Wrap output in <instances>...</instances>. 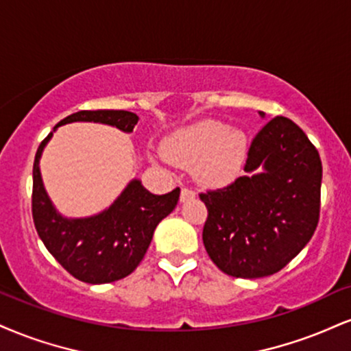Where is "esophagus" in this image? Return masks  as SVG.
Segmentation results:
<instances>
[{"mask_svg": "<svg viewBox=\"0 0 351 351\" xmlns=\"http://www.w3.org/2000/svg\"><path fill=\"white\" fill-rule=\"evenodd\" d=\"M196 196V193L193 191V189H189V188H181V194H180V199L181 201H189V199H193V197Z\"/></svg>", "mask_w": 351, "mask_h": 351, "instance_id": "1", "label": "esophagus"}]
</instances>
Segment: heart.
<instances>
[{
	"mask_svg": "<svg viewBox=\"0 0 351 351\" xmlns=\"http://www.w3.org/2000/svg\"><path fill=\"white\" fill-rule=\"evenodd\" d=\"M247 152L242 130L217 121H202L173 134L167 155L173 163L194 170L206 186H226L234 181Z\"/></svg>",
	"mask_w": 351,
	"mask_h": 351,
	"instance_id": "obj_1",
	"label": "heart"
}]
</instances>
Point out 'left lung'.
Listing matches in <instances>:
<instances>
[{"mask_svg": "<svg viewBox=\"0 0 351 351\" xmlns=\"http://www.w3.org/2000/svg\"><path fill=\"white\" fill-rule=\"evenodd\" d=\"M260 167V173L199 194L208 208L206 252L229 276L278 273L306 247L319 222L322 162L288 117H273L252 141L243 170Z\"/></svg>", "mask_w": 351, "mask_h": 351, "instance_id": "obj_1", "label": "left lung"}]
</instances>
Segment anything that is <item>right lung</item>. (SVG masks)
Returning a JSON list of instances; mask_svg holds the SVG:
<instances>
[{"instance_id": "1", "label": "right lung", "mask_w": 351, "mask_h": 351, "mask_svg": "<svg viewBox=\"0 0 351 351\" xmlns=\"http://www.w3.org/2000/svg\"><path fill=\"white\" fill-rule=\"evenodd\" d=\"M80 121L101 122L132 132L138 116L114 109L78 111L62 119L55 129ZM50 137L52 132L40 142L32 170V219L40 240L50 255L80 281L104 285L129 276L145 256L155 227L175 209L180 188L167 194H152L141 181L132 180L103 213L66 219L53 208L42 183L39 160Z\"/></svg>"}]
</instances>
